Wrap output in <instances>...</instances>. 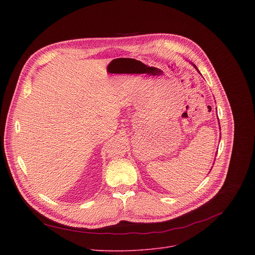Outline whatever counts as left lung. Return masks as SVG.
Listing matches in <instances>:
<instances>
[{
	"mask_svg": "<svg viewBox=\"0 0 255 255\" xmlns=\"http://www.w3.org/2000/svg\"><path fill=\"white\" fill-rule=\"evenodd\" d=\"M193 65H194V66H195V67H196V68H197V66H196V65H195V64H193ZM197 69H198V68H197ZM198 71H199V70H198Z\"/></svg>",
	"mask_w": 255,
	"mask_h": 255,
	"instance_id": "1",
	"label": "left lung"
}]
</instances>
